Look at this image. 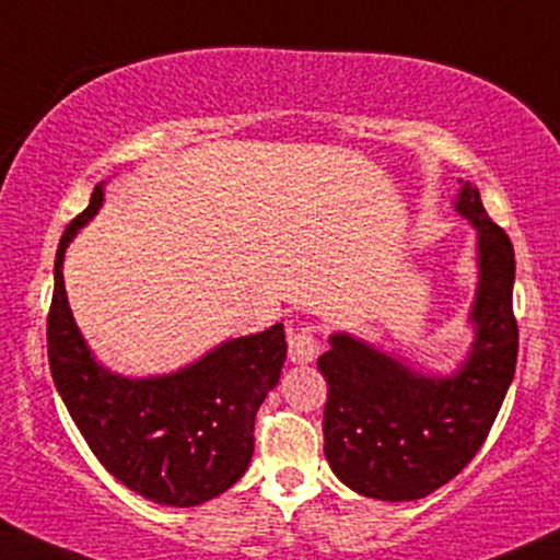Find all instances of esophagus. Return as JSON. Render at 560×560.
Returning a JSON list of instances; mask_svg holds the SVG:
<instances>
[{
    "label": "esophagus",
    "mask_w": 560,
    "mask_h": 560,
    "mask_svg": "<svg viewBox=\"0 0 560 560\" xmlns=\"http://www.w3.org/2000/svg\"><path fill=\"white\" fill-rule=\"evenodd\" d=\"M320 352V334H318V326H313V323H307V326H300L298 331H292L289 336V357H292V362H298V365H307V362H313L315 357Z\"/></svg>",
    "instance_id": "34e87169"
}]
</instances>
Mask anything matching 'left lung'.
<instances>
[{"label":"left lung","instance_id":"left-lung-1","mask_svg":"<svg viewBox=\"0 0 560 560\" xmlns=\"http://www.w3.org/2000/svg\"><path fill=\"white\" fill-rule=\"evenodd\" d=\"M456 211L480 237L477 339L454 378H425L347 334L331 336L318 368L326 459L341 482L378 501H417L454 480L493 428L516 370L514 245L464 182Z\"/></svg>","mask_w":560,"mask_h":560}]
</instances>
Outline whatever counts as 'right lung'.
I'll return each mask as SVG.
<instances>
[{"mask_svg": "<svg viewBox=\"0 0 560 560\" xmlns=\"http://www.w3.org/2000/svg\"><path fill=\"white\" fill-rule=\"evenodd\" d=\"M101 200L96 185L57 247L46 318L51 378L88 448L119 482L161 506H198L232 488L253 459L255 415L287 357L284 326L226 341L161 378L127 381L98 368L67 305L62 258Z\"/></svg>", "mask_w": 560, "mask_h": 560, "instance_id": "1", "label": "right lung"}]
</instances>
